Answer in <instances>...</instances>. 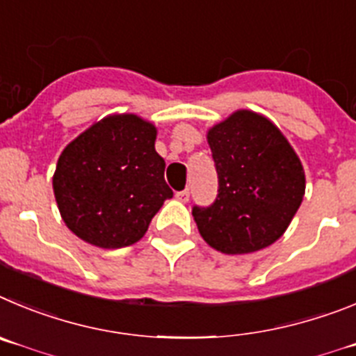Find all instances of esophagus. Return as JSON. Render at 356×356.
I'll return each instance as SVG.
<instances>
[{"label":"esophagus","instance_id":"esophagus-1","mask_svg":"<svg viewBox=\"0 0 356 356\" xmlns=\"http://www.w3.org/2000/svg\"><path fill=\"white\" fill-rule=\"evenodd\" d=\"M175 198H177L179 202H188L190 200V190H182V191H177V193H175Z\"/></svg>","mask_w":356,"mask_h":356}]
</instances>
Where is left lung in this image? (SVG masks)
<instances>
[{
    "instance_id": "obj_1",
    "label": "left lung",
    "mask_w": 356,
    "mask_h": 356,
    "mask_svg": "<svg viewBox=\"0 0 356 356\" xmlns=\"http://www.w3.org/2000/svg\"><path fill=\"white\" fill-rule=\"evenodd\" d=\"M218 172V197L193 207L204 241L229 255L273 245L305 195L303 165L280 129L252 110H238L207 131Z\"/></svg>"
}]
</instances>
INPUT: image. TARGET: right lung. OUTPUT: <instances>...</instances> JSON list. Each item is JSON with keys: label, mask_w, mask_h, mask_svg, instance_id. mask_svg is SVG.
Returning <instances> with one entry per match:
<instances>
[{"label": "right lung", "mask_w": 356, "mask_h": 356, "mask_svg": "<svg viewBox=\"0 0 356 356\" xmlns=\"http://www.w3.org/2000/svg\"><path fill=\"white\" fill-rule=\"evenodd\" d=\"M158 129L134 113L92 124L60 154L53 191L70 232L99 248L140 241L172 190L165 159L156 152Z\"/></svg>", "instance_id": "right-lung-1"}]
</instances>
